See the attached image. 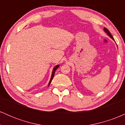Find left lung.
Listing matches in <instances>:
<instances>
[{"label": "left lung", "instance_id": "8db88e82", "mask_svg": "<svg viewBox=\"0 0 125 125\" xmlns=\"http://www.w3.org/2000/svg\"><path fill=\"white\" fill-rule=\"evenodd\" d=\"M104 31H105V32H106V33H107V35H108V36H109L110 38H112V39L113 40V41H115V40H114V39H113V36H112V35H111V34H110V31H108V30H107V29H106V28H104Z\"/></svg>", "mask_w": 125, "mask_h": 125}]
</instances>
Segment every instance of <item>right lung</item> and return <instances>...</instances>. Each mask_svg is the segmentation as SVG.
I'll return each mask as SVG.
<instances>
[{
    "instance_id": "1",
    "label": "right lung",
    "mask_w": 125,
    "mask_h": 125,
    "mask_svg": "<svg viewBox=\"0 0 125 125\" xmlns=\"http://www.w3.org/2000/svg\"><path fill=\"white\" fill-rule=\"evenodd\" d=\"M59 67V64H58V65L55 66H54V67H53V71H52V76H51V80H50L49 82L48 86L50 85V84H51L54 75V73H55V71H56V69L58 68Z\"/></svg>"
}]
</instances>
